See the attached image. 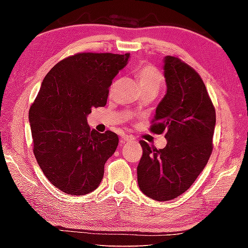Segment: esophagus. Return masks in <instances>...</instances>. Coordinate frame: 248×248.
I'll list each match as a JSON object with an SVG mask.
<instances>
[{"label": "esophagus", "mask_w": 248, "mask_h": 248, "mask_svg": "<svg viewBox=\"0 0 248 248\" xmlns=\"http://www.w3.org/2000/svg\"><path fill=\"white\" fill-rule=\"evenodd\" d=\"M132 141V138L131 137H129V136H127V134H124V136H121V138H120V142H131Z\"/></svg>", "instance_id": "esophagus-1"}]
</instances>
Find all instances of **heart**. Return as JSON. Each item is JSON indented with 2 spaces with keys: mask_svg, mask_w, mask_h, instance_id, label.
I'll list each match as a JSON object with an SVG mask.
<instances>
[{
  "mask_svg": "<svg viewBox=\"0 0 248 248\" xmlns=\"http://www.w3.org/2000/svg\"><path fill=\"white\" fill-rule=\"evenodd\" d=\"M136 78L139 82L142 91L148 89H159L163 82V75L153 65L143 64L139 65L134 71Z\"/></svg>",
  "mask_w": 248,
  "mask_h": 248,
  "instance_id": "b5f03b06",
  "label": "heart"
}]
</instances>
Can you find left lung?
Returning <instances> with one entry per match:
<instances>
[{
	"label": "left lung",
	"mask_w": 248,
	"mask_h": 248,
	"mask_svg": "<svg viewBox=\"0 0 248 248\" xmlns=\"http://www.w3.org/2000/svg\"><path fill=\"white\" fill-rule=\"evenodd\" d=\"M166 94L155 111L151 131L165 132L156 150L140 141L143 155L138 185L151 199L167 201L189 189L212 152L216 110L200 75L178 58H164Z\"/></svg>",
	"instance_id": "left-lung-1"
}]
</instances>
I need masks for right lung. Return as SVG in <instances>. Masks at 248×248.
<instances>
[{
    "instance_id": "add662e5",
    "label": "right lung",
    "mask_w": 248,
    "mask_h": 248,
    "mask_svg": "<svg viewBox=\"0 0 248 248\" xmlns=\"http://www.w3.org/2000/svg\"><path fill=\"white\" fill-rule=\"evenodd\" d=\"M129 53H78L46 75L29 109L33 154L46 177L71 196L99 186L104 166L118 146L111 131L91 130L87 116L107 103L112 79L128 64Z\"/></svg>"
}]
</instances>
